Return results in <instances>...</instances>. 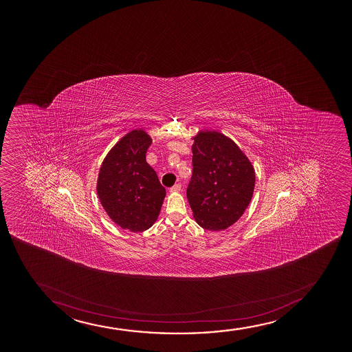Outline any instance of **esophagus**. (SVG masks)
Listing matches in <instances>:
<instances>
[{
    "label": "esophagus",
    "instance_id": "obj_1",
    "mask_svg": "<svg viewBox=\"0 0 352 352\" xmlns=\"http://www.w3.org/2000/svg\"><path fill=\"white\" fill-rule=\"evenodd\" d=\"M181 189H182L181 184H175L174 186H171V188H170V192H179Z\"/></svg>",
    "mask_w": 352,
    "mask_h": 352
}]
</instances>
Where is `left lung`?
<instances>
[{"mask_svg": "<svg viewBox=\"0 0 352 352\" xmlns=\"http://www.w3.org/2000/svg\"><path fill=\"white\" fill-rule=\"evenodd\" d=\"M192 177L186 189L194 219L206 230L237 222L255 189V169L239 146L219 131L192 138Z\"/></svg>", "mask_w": 352, "mask_h": 352, "instance_id": "8db88e82", "label": "left lung"}]
</instances>
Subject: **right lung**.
<instances>
[{"label": "right lung", "instance_id": "add662e5", "mask_svg": "<svg viewBox=\"0 0 352 352\" xmlns=\"http://www.w3.org/2000/svg\"><path fill=\"white\" fill-rule=\"evenodd\" d=\"M151 138L131 130L111 148L102 162L96 191L111 221L124 230L140 232L157 219L166 189L146 163Z\"/></svg>", "mask_w": 352, "mask_h": 352}]
</instances>
